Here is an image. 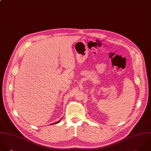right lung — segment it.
<instances>
[{"label":"right lung","mask_w":151,"mask_h":151,"mask_svg":"<svg viewBox=\"0 0 151 151\" xmlns=\"http://www.w3.org/2000/svg\"><path fill=\"white\" fill-rule=\"evenodd\" d=\"M60 122V120L58 121H57V122H55V123H53V124H58V123H59Z\"/></svg>","instance_id":"add662e5"}]
</instances>
